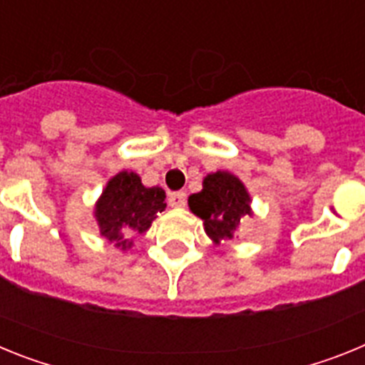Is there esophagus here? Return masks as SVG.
<instances>
[{"label": "esophagus", "mask_w": 365, "mask_h": 365, "mask_svg": "<svg viewBox=\"0 0 365 365\" xmlns=\"http://www.w3.org/2000/svg\"><path fill=\"white\" fill-rule=\"evenodd\" d=\"M168 202H170V206H173V208H180V206H185L186 202V193L172 192L170 195H168Z\"/></svg>", "instance_id": "esophagus-1"}]
</instances>
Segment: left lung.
Segmentation results:
<instances>
[{
	"instance_id": "obj_1",
	"label": "left lung",
	"mask_w": 365,
	"mask_h": 365,
	"mask_svg": "<svg viewBox=\"0 0 365 365\" xmlns=\"http://www.w3.org/2000/svg\"><path fill=\"white\" fill-rule=\"evenodd\" d=\"M250 193L243 180L225 170L208 173L202 179V190L188 197L190 212L202 219L206 235L219 245L234 240L243 217H252Z\"/></svg>"
}]
</instances>
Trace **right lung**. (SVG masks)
Returning <instances> with one entry per match:
<instances>
[{"instance_id": "right-lung-1", "label": "right lung", "mask_w": 365, "mask_h": 365, "mask_svg": "<svg viewBox=\"0 0 365 365\" xmlns=\"http://www.w3.org/2000/svg\"><path fill=\"white\" fill-rule=\"evenodd\" d=\"M166 193L159 186L143 185L135 172H118L108 180L95 202V219L100 235L115 248L128 250L133 247L135 234L150 230L159 212L166 208Z\"/></svg>"}]
</instances>
